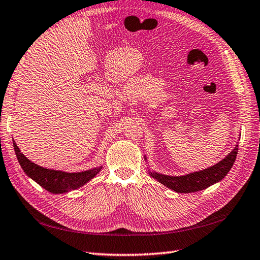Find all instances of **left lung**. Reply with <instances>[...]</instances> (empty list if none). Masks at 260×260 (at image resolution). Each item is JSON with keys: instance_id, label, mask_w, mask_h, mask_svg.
<instances>
[{"instance_id": "8db88e82", "label": "left lung", "mask_w": 260, "mask_h": 260, "mask_svg": "<svg viewBox=\"0 0 260 260\" xmlns=\"http://www.w3.org/2000/svg\"><path fill=\"white\" fill-rule=\"evenodd\" d=\"M238 154V145L234 147V149L226 157L223 158L217 164L210 166L208 169H205L198 172L189 173L181 176H171L160 174L157 172H149L151 178H154L164 184L165 187L170 188L175 192L180 193H190L196 191L204 190L214 183L219 182L225 175L229 173V171L234 164Z\"/></svg>"}]
</instances>
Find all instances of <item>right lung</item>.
Wrapping results in <instances>:
<instances>
[{
  "instance_id": "right-lung-1",
  "label": "right lung",
  "mask_w": 260,
  "mask_h": 260,
  "mask_svg": "<svg viewBox=\"0 0 260 260\" xmlns=\"http://www.w3.org/2000/svg\"><path fill=\"white\" fill-rule=\"evenodd\" d=\"M14 151H16L17 158L19 164L29 178H31L35 182H37L41 187L45 190L50 191L52 193H63L69 192L71 190H76L86 184L88 181H90L92 178L100 173L102 166L94 168L91 170L84 171V172L77 173H69L63 172V171L50 170L42 168L31 160H29L24 156L20 149L18 148L17 144L13 140Z\"/></svg>"
}]
</instances>
